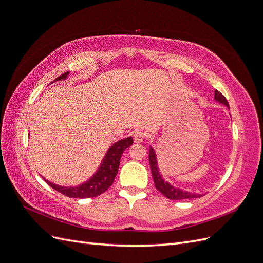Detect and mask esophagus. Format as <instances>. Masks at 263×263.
<instances>
[{
  "label": "esophagus",
  "mask_w": 263,
  "mask_h": 263,
  "mask_svg": "<svg viewBox=\"0 0 263 263\" xmlns=\"http://www.w3.org/2000/svg\"><path fill=\"white\" fill-rule=\"evenodd\" d=\"M133 136H134V140L136 142H142L146 139L147 134L142 130H136V132H134Z\"/></svg>",
  "instance_id": "1"
}]
</instances>
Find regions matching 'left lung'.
<instances>
[{"label": "left lung", "mask_w": 263, "mask_h": 263, "mask_svg": "<svg viewBox=\"0 0 263 263\" xmlns=\"http://www.w3.org/2000/svg\"><path fill=\"white\" fill-rule=\"evenodd\" d=\"M214 98L217 102L229 107L226 98L219 91L215 90ZM149 163H150L151 173H153L156 189L159 191V192H161L166 198H169V200H191V198H197L203 195V194H195V193L186 192V191H182L178 187L172 186L168 182H164V180L160 176V172H159L158 164H157V157L155 154V150L153 148H150L149 150Z\"/></svg>", "instance_id": "1"}]
</instances>
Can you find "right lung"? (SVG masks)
Listing matches in <instances>:
<instances>
[{
	"label": "right lung",
	"mask_w": 263,
	"mask_h": 263,
	"mask_svg": "<svg viewBox=\"0 0 263 263\" xmlns=\"http://www.w3.org/2000/svg\"><path fill=\"white\" fill-rule=\"evenodd\" d=\"M69 72L62 73L54 81L65 80L68 77ZM53 82V81H52ZM51 82V83H52ZM130 145H133V138L128 137L119 140L108 149L104 159L100 165L98 171L95 172L93 176L87 180L86 182L82 183V184L78 186H60L54 184V183L49 182L48 180L44 179L47 184L50 185L55 191H58L59 193L73 197V198H89V197H95L102 193H104L105 191L113 184L114 179L118 171L119 161H121V157L124 153V150L128 148Z\"/></svg>",
	"instance_id": "1"
}]
</instances>
